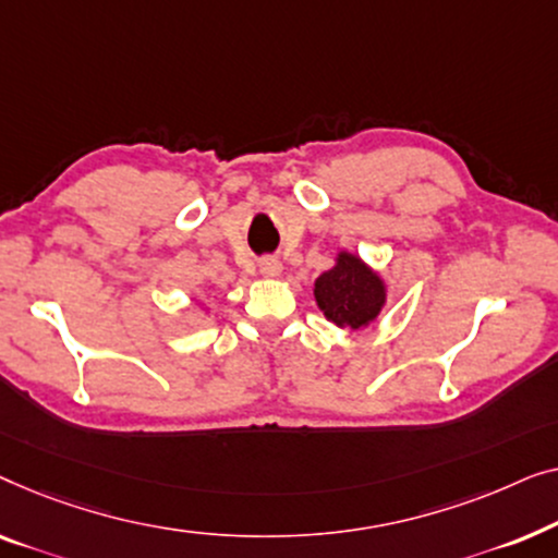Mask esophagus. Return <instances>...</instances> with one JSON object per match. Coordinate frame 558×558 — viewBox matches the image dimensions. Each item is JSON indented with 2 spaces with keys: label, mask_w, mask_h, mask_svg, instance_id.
<instances>
[{
  "label": "esophagus",
  "mask_w": 558,
  "mask_h": 558,
  "mask_svg": "<svg viewBox=\"0 0 558 558\" xmlns=\"http://www.w3.org/2000/svg\"><path fill=\"white\" fill-rule=\"evenodd\" d=\"M257 265H260V272L265 278H278L282 272V263L278 260V257H263Z\"/></svg>",
  "instance_id": "esophagus-1"
}]
</instances>
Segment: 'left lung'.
I'll return each mask as SVG.
<instances>
[{"label": "left lung", "mask_w": 558, "mask_h": 558, "mask_svg": "<svg viewBox=\"0 0 558 558\" xmlns=\"http://www.w3.org/2000/svg\"><path fill=\"white\" fill-rule=\"evenodd\" d=\"M318 308L339 328H366L387 303V286L361 257L339 253L336 265L316 278Z\"/></svg>", "instance_id": "obj_1"}]
</instances>
